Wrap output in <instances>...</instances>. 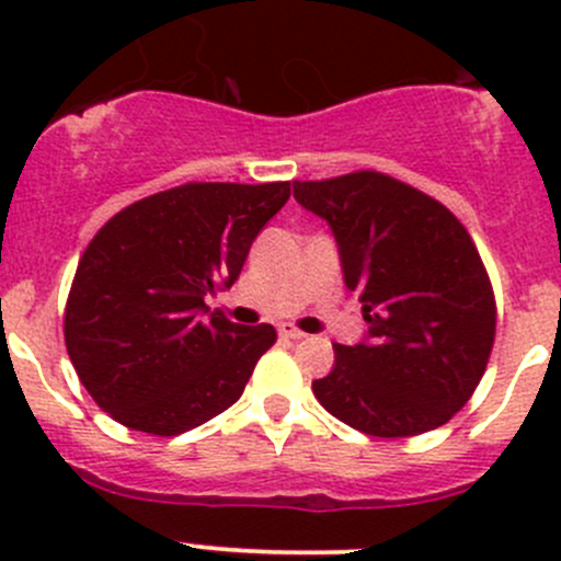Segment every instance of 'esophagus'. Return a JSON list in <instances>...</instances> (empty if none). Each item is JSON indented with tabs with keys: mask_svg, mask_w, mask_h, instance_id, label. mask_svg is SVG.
Instances as JSON below:
<instances>
[{
	"mask_svg": "<svg viewBox=\"0 0 561 561\" xmlns=\"http://www.w3.org/2000/svg\"><path fill=\"white\" fill-rule=\"evenodd\" d=\"M276 331H279L282 339H290V342H298V339L307 336V333H304V331H298V328H293V325H285V322H282V325L276 328Z\"/></svg>",
	"mask_w": 561,
	"mask_h": 561,
	"instance_id": "34e87169",
	"label": "esophagus"
}]
</instances>
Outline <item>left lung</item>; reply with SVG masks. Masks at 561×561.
<instances>
[{
	"mask_svg": "<svg viewBox=\"0 0 561 561\" xmlns=\"http://www.w3.org/2000/svg\"><path fill=\"white\" fill-rule=\"evenodd\" d=\"M325 219L366 336L333 344L331 375L312 382L322 407L371 437H415L454 417L478 388L496 307L478 249L454 214L375 171L293 181Z\"/></svg>",
	"mask_w": 561,
	"mask_h": 561,
	"instance_id": "1",
	"label": "left lung"
}]
</instances>
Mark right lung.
<instances>
[{
	"label": "right lung",
	"mask_w": 561,
	"mask_h": 561,
	"mask_svg": "<svg viewBox=\"0 0 561 561\" xmlns=\"http://www.w3.org/2000/svg\"><path fill=\"white\" fill-rule=\"evenodd\" d=\"M290 197L274 184H184L107 219L78 263L65 342L83 388L135 432L175 437L244 393L274 325H239L206 296L239 279Z\"/></svg>",
	"instance_id": "right-lung-1"
}]
</instances>
